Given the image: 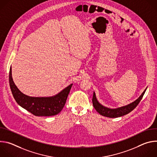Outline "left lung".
Masks as SVG:
<instances>
[{
	"mask_svg": "<svg viewBox=\"0 0 157 157\" xmlns=\"http://www.w3.org/2000/svg\"><path fill=\"white\" fill-rule=\"evenodd\" d=\"M146 89L147 88L145 89V91L142 93V94L140 96V97L135 101H133V102L127 105L118 107L116 109H110L101 104L97 100L96 94L94 92L93 97V104L94 109L96 110L98 113L103 116L110 117V118H116V117H121L128 114L137 106V105L142 99L146 91Z\"/></svg>",
	"mask_w": 157,
	"mask_h": 157,
	"instance_id": "1",
	"label": "left lung"
}]
</instances>
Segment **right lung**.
Masks as SVG:
<instances>
[{
    "label": "right lung",
    "mask_w": 157,
    "mask_h": 157,
    "mask_svg": "<svg viewBox=\"0 0 157 157\" xmlns=\"http://www.w3.org/2000/svg\"><path fill=\"white\" fill-rule=\"evenodd\" d=\"M9 83L13 96L19 105L36 116H52L59 114L64 107L73 84L52 97H30L22 93L15 84L9 71Z\"/></svg>",
    "instance_id": "add662e5"
}]
</instances>
